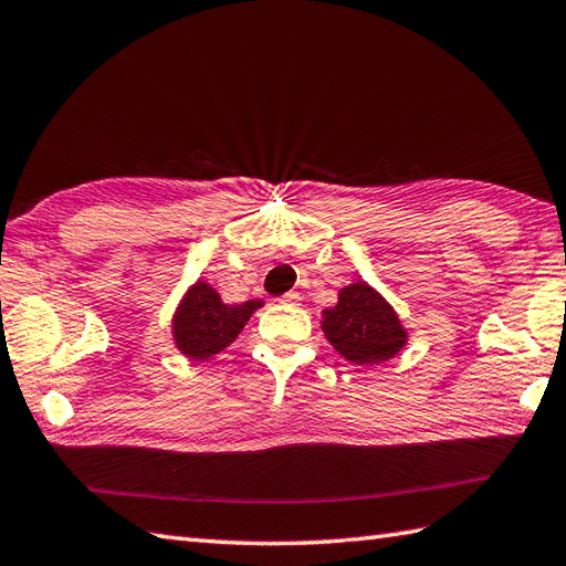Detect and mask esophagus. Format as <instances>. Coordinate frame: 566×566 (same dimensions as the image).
Segmentation results:
<instances>
[{"label": "esophagus", "mask_w": 566, "mask_h": 566, "mask_svg": "<svg viewBox=\"0 0 566 566\" xmlns=\"http://www.w3.org/2000/svg\"><path fill=\"white\" fill-rule=\"evenodd\" d=\"M280 301H282V304H286V306H298L301 304V294L298 292H286Z\"/></svg>", "instance_id": "esophagus-1"}]
</instances>
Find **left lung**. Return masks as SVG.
Segmentation results:
<instances>
[{
  "label": "left lung",
  "instance_id": "obj_1",
  "mask_svg": "<svg viewBox=\"0 0 566 566\" xmlns=\"http://www.w3.org/2000/svg\"><path fill=\"white\" fill-rule=\"evenodd\" d=\"M321 327L339 357L352 364H384L407 345V327L386 296L357 280L337 292V304L321 311Z\"/></svg>",
  "mask_w": 566,
  "mask_h": 566
}]
</instances>
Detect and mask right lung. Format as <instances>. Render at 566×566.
<instances>
[{"label": "right lung", "instance_id": "obj_1", "mask_svg": "<svg viewBox=\"0 0 566 566\" xmlns=\"http://www.w3.org/2000/svg\"><path fill=\"white\" fill-rule=\"evenodd\" d=\"M265 306L262 298L243 301V304H223L217 289L197 280L182 294L180 304L170 318V337L182 357L205 361L227 349L241 335L251 315Z\"/></svg>", "mask_w": 566, "mask_h": 566}]
</instances>
